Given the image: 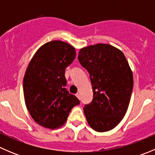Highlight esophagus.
Masks as SVG:
<instances>
[{"label":"esophagus","instance_id":"esophagus-1","mask_svg":"<svg viewBox=\"0 0 155 155\" xmlns=\"http://www.w3.org/2000/svg\"><path fill=\"white\" fill-rule=\"evenodd\" d=\"M76 96L77 97L79 98V99H80V94H79V93H77V94H76Z\"/></svg>","mask_w":155,"mask_h":155}]
</instances>
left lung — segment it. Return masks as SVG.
I'll list each match as a JSON object with an SVG mask.
<instances>
[{
    "label": "left lung",
    "mask_w": 155,
    "mask_h": 155,
    "mask_svg": "<svg viewBox=\"0 0 155 155\" xmlns=\"http://www.w3.org/2000/svg\"><path fill=\"white\" fill-rule=\"evenodd\" d=\"M78 60L90 75L93 100L84 107L88 124L97 132L115 127L125 115L134 87L133 73L121 51L109 44L81 48Z\"/></svg>",
    "instance_id": "8db88e82"
}]
</instances>
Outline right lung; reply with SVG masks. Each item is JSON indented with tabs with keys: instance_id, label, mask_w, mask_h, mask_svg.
<instances>
[{
	"instance_id": "1",
	"label": "right lung",
	"mask_w": 155,
	"mask_h": 155,
	"mask_svg": "<svg viewBox=\"0 0 155 155\" xmlns=\"http://www.w3.org/2000/svg\"><path fill=\"white\" fill-rule=\"evenodd\" d=\"M76 58V50L60 40L39 48L30 61L23 80L25 101L30 115L40 126L54 129L66 122L79 99L65 86V69Z\"/></svg>"
}]
</instances>
